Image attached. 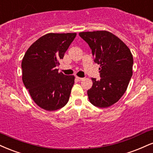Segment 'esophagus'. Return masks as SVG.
<instances>
[{"label": "esophagus", "mask_w": 153, "mask_h": 153, "mask_svg": "<svg viewBox=\"0 0 153 153\" xmlns=\"http://www.w3.org/2000/svg\"><path fill=\"white\" fill-rule=\"evenodd\" d=\"M76 79L78 81H82L84 79V78H82V77H79V76H76Z\"/></svg>", "instance_id": "34e87169"}]
</instances>
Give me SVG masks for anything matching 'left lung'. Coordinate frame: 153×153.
Masks as SVG:
<instances>
[{
  "label": "left lung",
  "mask_w": 153,
  "mask_h": 153,
  "mask_svg": "<svg viewBox=\"0 0 153 153\" xmlns=\"http://www.w3.org/2000/svg\"><path fill=\"white\" fill-rule=\"evenodd\" d=\"M91 49L94 62L100 64V80L91 78L87 91L89 102L100 108L110 107L123 97L132 76L133 57L130 48L107 30L79 33Z\"/></svg>",
  "instance_id": "left-lung-1"
}]
</instances>
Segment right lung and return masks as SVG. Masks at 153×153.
I'll return each instance as SVG.
<instances>
[{"label": "right lung", "mask_w": 153, "mask_h": 153, "mask_svg": "<svg viewBox=\"0 0 153 153\" xmlns=\"http://www.w3.org/2000/svg\"><path fill=\"white\" fill-rule=\"evenodd\" d=\"M76 36L47 33L36 41L23 56V82L34 102L45 110H57L69 101L75 77L59 73L56 66Z\"/></svg>", "instance_id": "right-lung-1"}]
</instances>
